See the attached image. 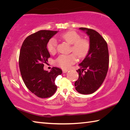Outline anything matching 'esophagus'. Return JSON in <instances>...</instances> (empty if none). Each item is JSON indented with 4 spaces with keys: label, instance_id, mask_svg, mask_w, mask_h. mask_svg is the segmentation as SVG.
<instances>
[{
    "label": "esophagus",
    "instance_id": "esophagus-1",
    "mask_svg": "<svg viewBox=\"0 0 130 130\" xmlns=\"http://www.w3.org/2000/svg\"><path fill=\"white\" fill-rule=\"evenodd\" d=\"M68 72V70H66V69H63V70H62V72H63V73H67V72Z\"/></svg>",
    "mask_w": 130,
    "mask_h": 130
}]
</instances>
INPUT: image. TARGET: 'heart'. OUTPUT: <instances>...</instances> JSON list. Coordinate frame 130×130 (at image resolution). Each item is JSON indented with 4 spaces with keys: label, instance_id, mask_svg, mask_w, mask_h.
<instances>
[{
    "label": "heart",
    "instance_id": "b5f03b06",
    "mask_svg": "<svg viewBox=\"0 0 130 130\" xmlns=\"http://www.w3.org/2000/svg\"><path fill=\"white\" fill-rule=\"evenodd\" d=\"M59 37L62 40L65 41L72 45L71 50L74 54L64 55L61 54L57 57L56 62L59 67L63 69H69L72 65L75 63L76 57L78 58H83L86 57L90 49V43L87 39H81V36L76 31H71L63 32L59 35ZM57 41L54 38H51L48 41L47 49L50 53H54L56 51Z\"/></svg>",
    "mask_w": 130,
    "mask_h": 130
}]
</instances>
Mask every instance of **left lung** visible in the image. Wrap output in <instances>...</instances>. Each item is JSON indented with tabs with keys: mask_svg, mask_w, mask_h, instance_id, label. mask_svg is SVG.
<instances>
[{
	"mask_svg": "<svg viewBox=\"0 0 130 130\" xmlns=\"http://www.w3.org/2000/svg\"><path fill=\"white\" fill-rule=\"evenodd\" d=\"M89 37V53L78 65V78L74 85L78 93L88 94L96 91L106 77L109 66L108 49L106 41L96 31L79 28Z\"/></svg>",
	"mask_w": 130,
	"mask_h": 130,
	"instance_id": "left-lung-1",
	"label": "left lung"
}]
</instances>
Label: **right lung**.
<instances>
[{
	"instance_id": "add662e5",
	"label": "right lung",
	"mask_w": 130,
	"mask_h": 130,
	"mask_svg": "<svg viewBox=\"0 0 130 130\" xmlns=\"http://www.w3.org/2000/svg\"><path fill=\"white\" fill-rule=\"evenodd\" d=\"M57 31L40 30L30 35L23 41L19 58V69L26 86L41 98L51 97L57 89L55 80L62 70L53 67L50 72L43 69L50 53L47 49L49 39Z\"/></svg>"
}]
</instances>
